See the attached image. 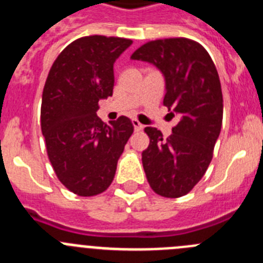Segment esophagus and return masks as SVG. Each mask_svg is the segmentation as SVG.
<instances>
[{"label":"esophagus","instance_id":"esophagus-1","mask_svg":"<svg viewBox=\"0 0 263 263\" xmlns=\"http://www.w3.org/2000/svg\"><path fill=\"white\" fill-rule=\"evenodd\" d=\"M132 122H133V126H134V129L137 130V132H139V130L143 129V125H142L141 122H139L138 120H137V119H133V120H132Z\"/></svg>","mask_w":263,"mask_h":263}]
</instances>
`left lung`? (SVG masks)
<instances>
[{"label":"left lung","instance_id":"1","mask_svg":"<svg viewBox=\"0 0 263 263\" xmlns=\"http://www.w3.org/2000/svg\"><path fill=\"white\" fill-rule=\"evenodd\" d=\"M130 59L154 64L163 73V104L171 115L180 116L167 139L156 127H144L150 144L142 153L151 189L165 198H179L203 177L220 134L223 95L218 70L207 50L186 37L153 40Z\"/></svg>","mask_w":263,"mask_h":263}]
</instances>
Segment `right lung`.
Listing matches in <instances>:
<instances>
[{"label": "right lung", "mask_w": 263, "mask_h": 263, "mask_svg": "<svg viewBox=\"0 0 263 263\" xmlns=\"http://www.w3.org/2000/svg\"><path fill=\"white\" fill-rule=\"evenodd\" d=\"M133 40L79 37L59 54L45 81L42 132L57 179L81 197L108 189L134 126L121 116L109 125L96 115L99 100L112 96L113 64Z\"/></svg>", "instance_id": "obj_1"}]
</instances>
